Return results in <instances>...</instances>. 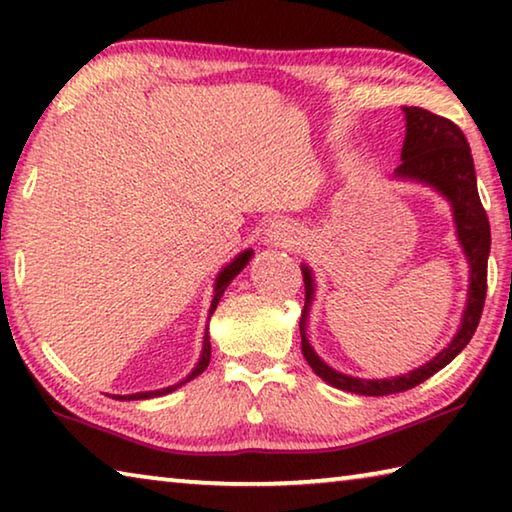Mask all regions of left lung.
I'll list each match as a JSON object with an SVG mask.
<instances>
[{"label":"left lung","instance_id":"left-lung-1","mask_svg":"<svg viewBox=\"0 0 512 512\" xmlns=\"http://www.w3.org/2000/svg\"><path fill=\"white\" fill-rule=\"evenodd\" d=\"M239 271L235 268V264H230V266H225L223 271L219 273V277H216V287H214V300H212V307H210V316L214 314V309H216V305H219V300H221V296H223V291H225V287H228L230 284V280L232 277H235ZM210 352H212V348H210V336H207V332H205V336H203V352H201V359H198V363H196V368L192 370V375H189L185 381H180V384H176V386H167V388H162V391H149V393H135V395H110V397H115V400H149V397H160V395H167V393H171V391H176L178 386H183V384H187V381H192L194 377H198L201 375V372L207 368V363H210ZM307 363L311 366V370H320L323 366H316L314 363V354H309V359H307Z\"/></svg>","mask_w":512,"mask_h":512}]
</instances>
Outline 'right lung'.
Wrapping results in <instances>:
<instances>
[{
	"mask_svg": "<svg viewBox=\"0 0 512 512\" xmlns=\"http://www.w3.org/2000/svg\"><path fill=\"white\" fill-rule=\"evenodd\" d=\"M406 115V137L402 146V164L395 169L397 178L420 180L424 185L438 189L454 210L458 241H461L463 253L470 264V287H467V305L463 311L461 327H458L452 343L443 352H438L429 363L422 368L409 372V375L397 379H359L343 375L327 368L318 354L309 345L307 339V318L309 307L314 300V275L307 266H302V277H305V309L300 318V336H302V354L309 359L314 354L316 366L324 368L316 370L320 379H325L329 386L339 391L357 393V395H391L402 393L406 388H413L429 379L433 372L445 368L476 332V325L481 320V311L485 305V291H488V255H490V221L485 214L479 189H476V173L474 160L470 153L465 135L454 121L433 115L422 108H404Z\"/></svg>",
	"mask_w": 512,
	"mask_h": 512,
	"instance_id": "add662e5",
	"label": "right lung"
}]
</instances>
